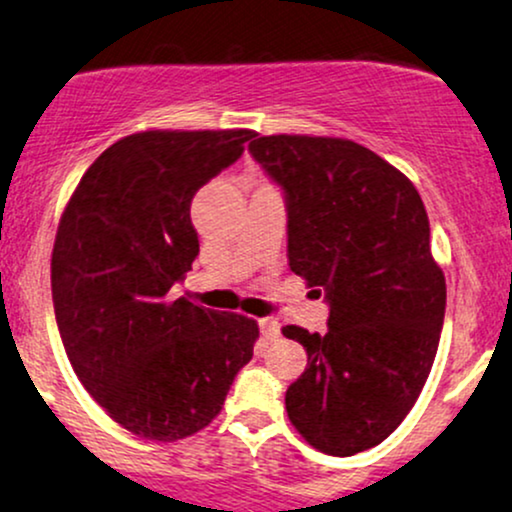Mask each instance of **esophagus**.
<instances>
[{
  "label": "esophagus",
  "mask_w": 512,
  "mask_h": 512,
  "mask_svg": "<svg viewBox=\"0 0 512 512\" xmlns=\"http://www.w3.org/2000/svg\"><path fill=\"white\" fill-rule=\"evenodd\" d=\"M260 332L267 342H276V339H279V332H281L279 322L272 320V317H264V320H260Z\"/></svg>",
  "instance_id": "1"
}]
</instances>
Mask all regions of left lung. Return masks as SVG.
I'll return each instance as SVG.
<instances>
[{
  "label": "left lung",
  "instance_id": "left-lung-1",
  "mask_svg": "<svg viewBox=\"0 0 512 512\" xmlns=\"http://www.w3.org/2000/svg\"><path fill=\"white\" fill-rule=\"evenodd\" d=\"M250 154L284 187L289 264L330 301L325 334L286 325L308 368L286 390L305 443L349 457L383 443L419 399L445 317V276L414 182L339 137L252 134Z\"/></svg>",
  "mask_w": 512,
  "mask_h": 512
}]
</instances>
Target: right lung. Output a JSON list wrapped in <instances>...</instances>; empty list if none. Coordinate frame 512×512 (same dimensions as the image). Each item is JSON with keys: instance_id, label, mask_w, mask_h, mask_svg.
Masks as SVG:
<instances>
[{"instance_id": "1", "label": "right lung", "mask_w": 512, "mask_h": 512, "mask_svg": "<svg viewBox=\"0 0 512 512\" xmlns=\"http://www.w3.org/2000/svg\"><path fill=\"white\" fill-rule=\"evenodd\" d=\"M252 134H129L62 211L50 272L64 351L88 395L139 438L173 443L207 428L260 337L252 317L170 296L199 252L192 197Z\"/></svg>"}]
</instances>
